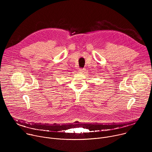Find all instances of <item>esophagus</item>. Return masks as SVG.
I'll return each instance as SVG.
<instances>
[{
    "mask_svg": "<svg viewBox=\"0 0 152 152\" xmlns=\"http://www.w3.org/2000/svg\"><path fill=\"white\" fill-rule=\"evenodd\" d=\"M85 69H79V73H83V72H85Z\"/></svg>",
    "mask_w": 152,
    "mask_h": 152,
    "instance_id": "34e87169",
    "label": "esophagus"
}]
</instances>
